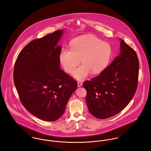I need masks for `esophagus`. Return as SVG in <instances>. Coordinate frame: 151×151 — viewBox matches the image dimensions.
Wrapping results in <instances>:
<instances>
[{"label": "esophagus", "mask_w": 151, "mask_h": 151, "mask_svg": "<svg viewBox=\"0 0 151 151\" xmlns=\"http://www.w3.org/2000/svg\"><path fill=\"white\" fill-rule=\"evenodd\" d=\"M83 86V83H81V82H78L77 83V86H78V87H80V86Z\"/></svg>", "instance_id": "1"}]
</instances>
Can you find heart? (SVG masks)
<instances>
[{
    "mask_svg": "<svg viewBox=\"0 0 151 151\" xmlns=\"http://www.w3.org/2000/svg\"><path fill=\"white\" fill-rule=\"evenodd\" d=\"M112 47L93 35H86L73 40L70 50L63 48L59 54L60 63L65 71L71 73L80 62L73 76L77 80H83L91 73L98 74L102 72L110 63Z\"/></svg>",
    "mask_w": 151,
    "mask_h": 151,
    "instance_id": "heart-1",
    "label": "heart"
}]
</instances>
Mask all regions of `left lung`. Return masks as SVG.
<instances>
[{"label":"left lung","mask_w":151,"mask_h":151,"mask_svg":"<svg viewBox=\"0 0 151 151\" xmlns=\"http://www.w3.org/2000/svg\"><path fill=\"white\" fill-rule=\"evenodd\" d=\"M120 52L100 75L86 81V103L99 119L114 116L128 105L137 90L139 61L133 49L121 38Z\"/></svg>","instance_id":"left-lung-1"}]
</instances>
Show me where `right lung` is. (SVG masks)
Returning a JSON list of instances; mask_svg holds the SVG:
<instances>
[{
	"instance_id": "1",
	"label": "right lung",
	"mask_w": 151,
	"mask_h": 151,
	"mask_svg": "<svg viewBox=\"0 0 151 151\" xmlns=\"http://www.w3.org/2000/svg\"><path fill=\"white\" fill-rule=\"evenodd\" d=\"M59 29L26 45L14 68V83L22 105L37 118L53 122L65 113L77 83L60 69Z\"/></svg>"
}]
</instances>
